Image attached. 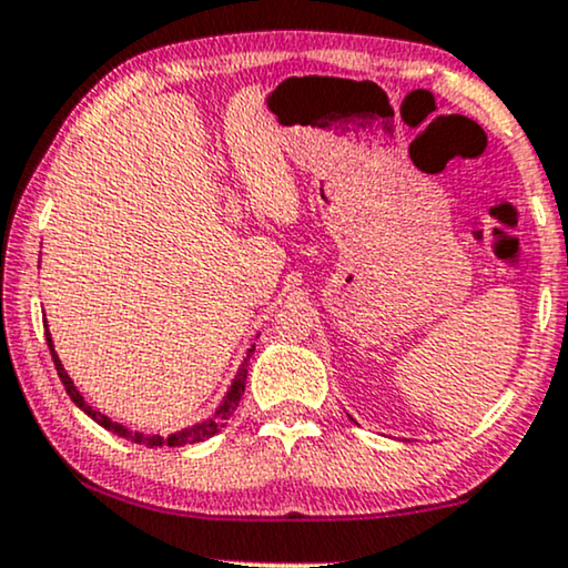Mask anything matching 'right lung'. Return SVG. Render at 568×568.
Segmentation results:
<instances>
[{"label": "right lung", "instance_id": "add662e5", "mask_svg": "<svg viewBox=\"0 0 568 568\" xmlns=\"http://www.w3.org/2000/svg\"><path fill=\"white\" fill-rule=\"evenodd\" d=\"M47 345H49V353H52L54 368H58V376H60L62 387H65V392L70 395V400H73L75 405H79V408H81L83 413H87L89 418H94V422L100 424V426H104V429H108V432H113V434H118V437L131 439V443H136V445H146V447H163V445H168V447H181V445H194V443H205V439L213 437V434H219V432H221V426H223V422H229L231 413L236 410V405H240V400H242V395H244V382H247L250 355L255 353V345H252V347L247 349V358H244V363L240 366V371H236L234 382H231L229 392H226V395H223V400H221L219 408H215L213 416L205 418V422L194 424V426H186V429H181V432L168 434V437H160V434H142V432H131V429H125L123 424H118V422H113V418L104 416V413H100V410L91 408V405H89L87 400H83L81 392L75 389V384H73V379H70V376H68V371L62 368V361L58 358V353H54L52 334H49V328H47Z\"/></svg>", "mask_w": 568, "mask_h": 568}]
</instances>
